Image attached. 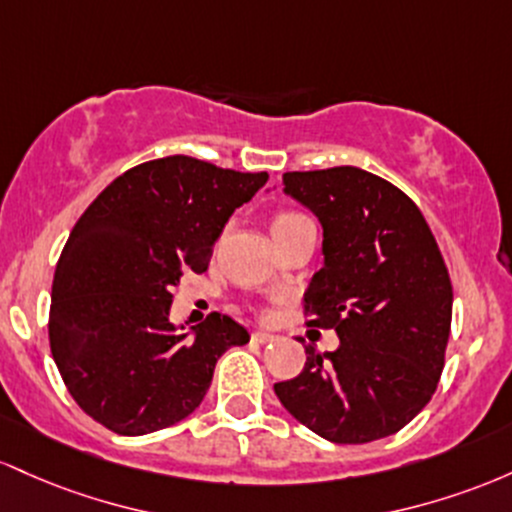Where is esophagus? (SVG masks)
Masks as SVG:
<instances>
[{"label": "esophagus", "instance_id": "obj_1", "mask_svg": "<svg viewBox=\"0 0 512 512\" xmlns=\"http://www.w3.org/2000/svg\"><path fill=\"white\" fill-rule=\"evenodd\" d=\"M273 333H268V331H254L251 333V341L254 343H268V341H273Z\"/></svg>", "mask_w": 512, "mask_h": 512}]
</instances>
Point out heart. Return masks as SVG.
Returning a JSON list of instances; mask_svg holds the SVG:
<instances>
[{
    "mask_svg": "<svg viewBox=\"0 0 512 512\" xmlns=\"http://www.w3.org/2000/svg\"><path fill=\"white\" fill-rule=\"evenodd\" d=\"M309 225H312V220H309V217H304L302 212L283 210L273 217L271 229H273L275 239H283V237H290V234H295L297 229L309 227Z\"/></svg>",
    "mask_w": 512,
    "mask_h": 512,
    "instance_id": "1",
    "label": "heart"
}]
</instances>
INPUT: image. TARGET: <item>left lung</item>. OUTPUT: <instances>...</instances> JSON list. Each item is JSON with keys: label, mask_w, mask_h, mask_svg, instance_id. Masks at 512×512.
Segmentation results:
<instances>
[{"label": "left lung", "mask_w": 512, "mask_h": 512, "mask_svg": "<svg viewBox=\"0 0 512 512\" xmlns=\"http://www.w3.org/2000/svg\"><path fill=\"white\" fill-rule=\"evenodd\" d=\"M283 181L324 227V268L304 292L307 326L333 329L341 346L304 348V370L275 394L331 442L387 438L438 389L452 324L445 258L418 205L370 171H287Z\"/></svg>", "instance_id": "8db88e82"}]
</instances>
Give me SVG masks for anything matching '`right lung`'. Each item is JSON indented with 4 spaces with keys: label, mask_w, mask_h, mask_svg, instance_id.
Here are the masks:
<instances>
[{
    "label": "right lung",
    "mask_w": 512,
    "mask_h": 512,
    "mask_svg": "<svg viewBox=\"0 0 512 512\" xmlns=\"http://www.w3.org/2000/svg\"><path fill=\"white\" fill-rule=\"evenodd\" d=\"M266 181L174 154L132 166L84 210L57 261L48 333L86 416L145 435L198 409L220 355L249 331L212 312L188 336L169 319L171 290L208 271L232 212Z\"/></svg>",
    "instance_id": "obj_1"
}]
</instances>
